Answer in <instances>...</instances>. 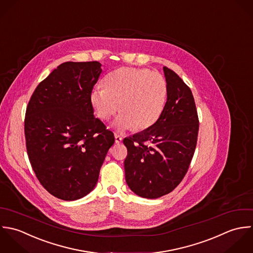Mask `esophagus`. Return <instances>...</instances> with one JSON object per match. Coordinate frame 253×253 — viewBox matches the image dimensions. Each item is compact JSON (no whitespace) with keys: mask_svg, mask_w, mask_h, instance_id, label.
Returning a JSON list of instances; mask_svg holds the SVG:
<instances>
[{"mask_svg":"<svg viewBox=\"0 0 253 253\" xmlns=\"http://www.w3.org/2000/svg\"><path fill=\"white\" fill-rule=\"evenodd\" d=\"M114 138H115V143L116 144H120L122 142V140H123V138L120 135H117V134L114 135Z\"/></svg>","mask_w":253,"mask_h":253,"instance_id":"obj_1","label":"esophagus"}]
</instances>
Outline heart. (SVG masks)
<instances>
[{
  "mask_svg": "<svg viewBox=\"0 0 253 253\" xmlns=\"http://www.w3.org/2000/svg\"><path fill=\"white\" fill-rule=\"evenodd\" d=\"M167 98L165 78L149 69L122 67L109 73L104 87L97 86L91 92V102L101 120L122 111L114 121L119 131L135 127L145 130L161 115Z\"/></svg>",
  "mask_w": 253,
  "mask_h": 253,
  "instance_id": "obj_1",
  "label": "heart"
}]
</instances>
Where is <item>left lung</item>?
Returning a JSON list of instances; mask_svg holds the SVG:
<instances>
[{"mask_svg":"<svg viewBox=\"0 0 253 253\" xmlns=\"http://www.w3.org/2000/svg\"><path fill=\"white\" fill-rule=\"evenodd\" d=\"M167 101L158 120L125 138L126 183L139 197L157 199L171 193L185 177L197 147L199 117L191 89L163 67Z\"/></svg>","mask_w":253,"mask_h":253,"instance_id":"obj_1","label":"left lung"}]
</instances>
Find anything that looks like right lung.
Segmentation results:
<instances>
[{
    "label": "right lung",
    "mask_w": 253,
    "mask_h": 253,
    "mask_svg": "<svg viewBox=\"0 0 253 253\" xmlns=\"http://www.w3.org/2000/svg\"><path fill=\"white\" fill-rule=\"evenodd\" d=\"M99 61H67L35 89L24 132L31 166L53 197L76 201L94 190L113 133L94 115L91 92L101 73Z\"/></svg>",
    "instance_id": "add662e5"
}]
</instances>
